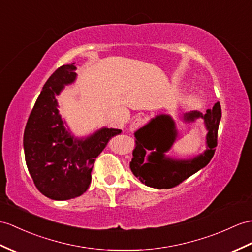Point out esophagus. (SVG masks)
I'll return each mask as SVG.
<instances>
[{"label":"esophagus","instance_id":"esophagus-1","mask_svg":"<svg viewBox=\"0 0 252 252\" xmlns=\"http://www.w3.org/2000/svg\"><path fill=\"white\" fill-rule=\"evenodd\" d=\"M145 121H146V120H145L144 117L137 116L136 118H134V119L131 121V124H130V131L133 132V131L137 130V128H138L139 126H142L145 124Z\"/></svg>","mask_w":252,"mask_h":252}]
</instances>
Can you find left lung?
I'll list each match as a JSON object with an SVG mask.
<instances>
[{
  "instance_id": "8db88e82",
  "label": "left lung",
  "mask_w": 252,
  "mask_h": 252,
  "mask_svg": "<svg viewBox=\"0 0 252 252\" xmlns=\"http://www.w3.org/2000/svg\"><path fill=\"white\" fill-rule=\"evenodd\" d=\"M202 118L206 127V150L192 159L180 160L167 157L165 153L172 148L177 137L175 121L169 115H158L147 125L140 127L135 135V148L130 162L134 176L143 184L156 189H169L183 183L191 175L205 167L215 154L217 134L221 119V106L217 102L206 114L192 110L184 115V121L194 122ZM151 154L146 155L147 151Z\"/></svg>"
}]
</instances>
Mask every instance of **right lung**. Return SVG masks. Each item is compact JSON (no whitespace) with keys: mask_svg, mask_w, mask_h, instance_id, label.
Returning a JSON list of instances; mask_svg holds the SVG:
<instances>
[{"mask_svg":"<svg viewBox=\"0 0 252 252\" xmlns=\"http://www.w3.org/2000/svg\"><path fill=\"white\" fill-rule=\"evenodd\" d=\"M73 64L62 65L43 87L29 117L25 134L26 163L40 193L51 200L77 197L91 183L96 157L118 128L102 127L87 137H75L59 114L56 96L77 77Z\"/></svg>","mask_w":252,"mask_h":252,"instance_id":"1","label":"right lung"}]
</instances>
